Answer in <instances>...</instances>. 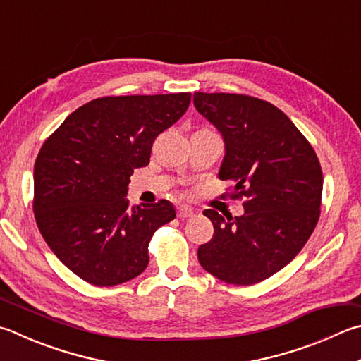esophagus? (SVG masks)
<instances>
[{
    "label": "esophagus",
    "instance_id": "34e87169",
    "mask_svg": "<svg viewBox=\"0 0 361 361\" xmlns=\"http://www.w3.org/2000/svg\"><path fill=\"white\" fill-rule=\"evenodd\" d=\"M195 214L194 209L188 205H178L176 207V216H178L180 219H185V218H192Z\"/></svg>",
    "mask_w": 361,
    "mask_h": 361
}]
</instances>
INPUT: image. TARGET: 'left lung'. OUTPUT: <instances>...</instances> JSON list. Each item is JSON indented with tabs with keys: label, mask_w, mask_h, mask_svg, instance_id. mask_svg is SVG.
Returning <instances> with one entry per match:
<instances>
[{
	"label": "left lung",
	"mask_w": 361,
	"mask_h": 361,
	"mask_svg": "<svg viewBox=\"0 0 361 361\" xmlns=\"http://www.w3.org/2000/svg\"><path fill=\"white\" fill-rule=\"evenodd\" d=\"M194 106L219 130V180L243 195L245 213L214 209L213 238L200 245V265L221 281L260 283L293 260L316 227L324 176L310 142L273 104L245 94L194 93Z\"/></svg>",
	"instance_id": "obj_1"
}]
</instances>
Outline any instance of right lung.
<instances>
[{"label":"right lung","instance_id":"add662e5","mask_svg":"<svg viewBox=\"0 0 361 361\" xmlns=\"http://www.w3.org/2000/svg\"><path fill=\"white\" fill-rule=\"evenodd\" d=\"M189 104L191 93L101 97L44 142L32 209L45 243L78 278L107 287L147 268L149 240L176 213L169 200L129 208V176Z\"/></svg>","mask_w":361,"mask_h":361}]
</instances>
